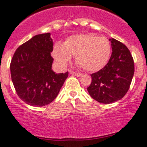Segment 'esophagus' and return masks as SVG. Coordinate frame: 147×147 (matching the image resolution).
Instances as JSON below:
<instances>
[{"label": "esophagus", "instance_id": "esophagus-1", "mask_svg": "<svg viewBox=\"0 0 147 147\" xmlns=\"http://www.w3.org/2000/svg\"><path fill=\"white\" fill-rule=\"evenodd\" d=\"M70 74H73V75H75V76H81L82 75L81 73L74 72V71H70Z\"/></svg>", "mask_w": 147, "mask_h": 147}]
</instances>
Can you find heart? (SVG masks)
<instances>
[{
    "label": "heart",
    "mask_w": 147,
    "mask_h": 147,
    "mask_svg": "<svg viewBox=\"0 0 147 147\" xmlns=\"http://www.w3.org/2000/svg\"><path fill=\"white\" fill-rule=\"evenodd\" d=\"M55 60L65 67L76 56V62L85 71L93 72L103 68L111 54L110 42L106 37L94 34H78L67 37L63 45L57 43L53 49Z\"/></svg>",
    "instance_id": "obj_1"
}]
</instances>
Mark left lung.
Listing matches in <instances>:
<instances>
[{"mask_svg": "<svg viewBox=\"0 0 147 147\" xmlns=\"http://www.w3.org/2000/svg\"><path fill=\"white\" fill-rule=\"evenodd\" d=\"M112 54L107 65L90 76L88 88L90 96L102 104H110L121 99L129 90L134 75V60L125 45L112 38Z\"/></svg>", "mask_w": 147, "mask_h": 147, "instance_id": "1", "label": "left lung"}]
</instances>
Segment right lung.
<instances>
[{
  "mask_svg": "<svg viewBox=\"0 0 147 147\" xmlns=\"http://www.w3.org/2000/svg\"><path fill=\"white\" fill-rule=\"evenodd\" d=\"M53 41L50 33L35 35L15 51L10 63L11 80L19 98L34 107L52 102L68 72L56 74L51 70Z\"/></svg>",
  "mask_w": 147,
  "mask_h": 147,
  "instance_id": "add662e5",
  "label": "right lung"
}]
</instances>
